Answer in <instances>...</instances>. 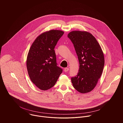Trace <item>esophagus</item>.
<instances>
[{"instance_id": "obj_1", "label": "esophagus", "mask_w": 123, "mask_h": 123, "mask_svg": "<svg viewBox=\"0 0 123 123\" xmlns=\"http://www.w3.org/2000/svg\"><path fill=\"white\" fill-rule=\"evenodd\" d=\"M69 70V69L68 68H65L64 69V72H67Z\"/></svg>"}]
</instances>
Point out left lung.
I'll return each instance as SVG.
<instances>
[{
    "instance_id": "1",
    "label": "left lung",
    "mask_w": 123,
    "mask_h": 123,
    "mask_svg": "<svg viewBox=\"0 0 123 123\" xmlns=\"http://www.w3.org/2000/svg\"><path fill=\"white\" fill-rule=\"evenodd\" d=\"M68 37L78 56L80 67L77 75L71 77L73 87L81 93L91 91L96 86L104 66V56L93 35L87 32L72 31Z\"/></svg>"
}]
</instances>
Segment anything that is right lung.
<instances>
[{"label": "right lung", "mask_w": 123, "mask_h": 123, "mask_svg": "<svg viewBox=\"0 0 123 123\" xmlns=\"http://www.w3.org/2000/svg\"><path fill=\"white\" fill-rule=\"evenodd\" d=\"M63 34V31L56 30L43 33L36 38L29 51L26 60L29 76L41 90L53 87L62 72L57 66L54 49Z\"/></svg>", "instance_id": "obj_1"}]
</instances>
